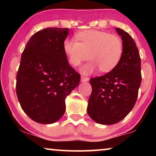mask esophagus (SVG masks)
I'll use <instances>...</instances> for the list:
<instances>
[{
	"label": "esophagus",
	"mask_w": 156,
	"mask_h": 156,
	"mask_svg": "<svg viewBox=\"0 0 156 156\" xmlns=\"http://www.w3.org/2000/svg\"><path fill=\"white\" fill-rule=\"evenodd\" d=\"M89 80V78H88V77H85L84 76H81V81H82V82H88Z\"/></svg>",
	"instance_id": "1"
}]
</instances>
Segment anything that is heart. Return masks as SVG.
Segmentation results:
<instances>
[{
  "label": "heart",
  "mask_w": 156,
  "mask_h": 156,
  "mask_svg": "<svg viewBox=\"0 0 156 156\" xmlns=\"http://www.w3.org/2000/svg\"><path fill=\"white\" fill-rule=\"evenodd\" d=\"M74 39H66L63 50L74 67L80 66L88 57L89 61L81 69L84 74L92 73L97 68L103 73L112 71L123 56V43L118 35L89 30L76 33Z\"/></svg>",
  "instance_id": "heart-1"
}]
</instances>
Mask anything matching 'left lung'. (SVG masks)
Returning a JSON list of instances; mask_svg holds the SVG:
<instances>
[{
  "label": "left lung",
  "mask_w": 156,
  "mask_h": 156,
  "mask_svg": "<svg viewBox=\"0 0 156 156\" xmlns=\"http://www.w3.org/2000/svg\"><path fill=\"white\" fill-rule=\"evenodd\" d=\"M123 43L121 61L112 71L90 79L92 87L87 113L100 124L119 122L129 114L137 100L141 82L140 58L136 44L123 30L116 28Z\"/></svg>",
  "instance_id": "obj_1"
}]
</instances>
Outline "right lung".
<instances>
[{"instance_id":"right-lung-1","label":"right lung","mask_w":156,"mask_h":156,"mask_svg":"<svg viewBox=\"0 0 156 156\" xmlns=\"http://www.w3.org/2000/svg\"><path fill=\"white\" fill-rule=\"evenodd\" d=\"M69 29L48 27L35 33L23 51L16 76L21 108L32 120L50 124L65 112V99L80 74L68 64L63 42Z\"/></svg>"}]
</instances>
